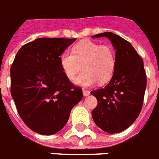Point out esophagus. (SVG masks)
Listing matches in <instances>:
<instances>
[{"instance_id":"esophagus-1","label":"esophagus","mask_w":159,"mask_h":159,"mask_svg":"<svg viewBox=\"0 0 159 159\" xmlns=\"http://www.w3.org/2000/svg\"><path fill=\"white\" fill-rule=\"evenodd\" d=\"M82 92H83V95L84 96H88L90 95V91L88 90H86V89H83L82 90Z\"/></svg>"}]
</instances>
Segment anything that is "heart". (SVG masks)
Returning <instances> with one entry per match:
<instances>
[{
    "label": "heart",
    "mask_w": 159,
    "mask_h": 159,
    "mask_svg": "<svg viewBox=\"0 0 159 159\" xmlns=\"http://www.w3.org/2000/svg\"><path fill=\"white\" fill-rule=\"evenodd\" d=\"M116 56L113 46L83 40L73 47L72 53L64 52L60 65L69 80H73L81 69L75 83L82 86H92L96 82L105 83L110 80L115 69Z\"/></svg>",
    "instance_id": "heart-1"
}]
</instances>
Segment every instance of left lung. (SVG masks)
<instances>
[{
    "label": "left lung",
    "mask_w": 159,
    "mask_h": 159,
    "mask_svg": "<svg viewBox=\"0 0 159 159\" xmlns=\"http://www.w3.org/2000/svg\"><path fill=\"white\" fill-rule=\"evenodd\" d=\"M108 37L115 50L113 77L104 88L91 91L98 104L91 115L98 127L110 134L119 133L131 126L142 109L146 89L143 59L131 44L113 33H103L93 38Z\"/></svg>",
    "instance_id": "8db88e82"
}]
</instances>
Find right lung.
Returning <instances> with one entry per match:
<instances>
[{
  "instance_id": "1",
  "label": "right lung",
  "mask_w": 159,
  "mask_h": 159,
  "mask_svg": "<svg viewBox=\"0 0 159 159\" xmlns=\"http://www.w3.org/2000/svg\"><path fill=\"white\" fill-rule=\"evenodd\" d=\"M76 38H37L19 49L11 68L10 92L19 116L41 135L64 127L82 99V90L69 81L60 57Z\"/></svg>"
}]
</instances>
